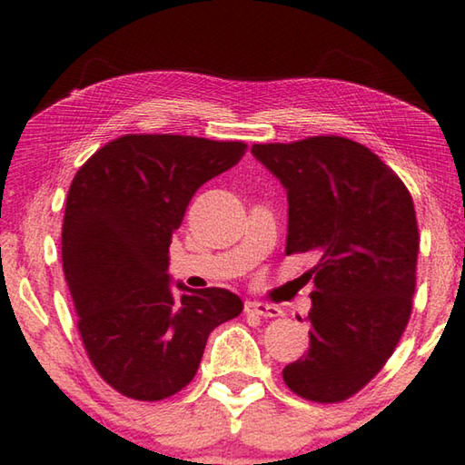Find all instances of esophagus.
Segmentation results:
<instances>
[{
	"instance_id": "esophagus-1",
	"label": "esophagus",
	"mask_w": 465,
	"mask_h": 465,
	"mask_svg": "<svg viewBox=\"0 0 465 465\" xmlns=\"http://www.w3.org/2000/svg\"><path fill=\"white\" fill-rule=\"evenodd\" d=\"M243 311H246L248 315H258V317H266V319H272V317H278L282 313L278 307L266 305V302H258V301H248L246 305H243Z\"/></svg>"
}]
</instances>
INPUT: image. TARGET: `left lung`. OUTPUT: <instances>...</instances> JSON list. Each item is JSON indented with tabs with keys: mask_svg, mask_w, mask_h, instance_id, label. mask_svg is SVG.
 I'll return each instance as SVG.
<instances>
[{
	"mask_svg": "<svg viewBox=\"0 0 465 465\" xmlns=\"http://www.w3.org/2000/svg\"><path fill=\"white\" fill-rule=\"evenodd\" d=\"M252 154L286 191V256L319 254L309 350L282 378L302 399L340 402L382 370L409 323L419 254L412 197L348 138L254 144Z\"/></svg>",
	"mask_w": 465,
	"mask_h": 465,
	"instance_id": "8db88e82",
	"label": "left lung"
}]
</instances>
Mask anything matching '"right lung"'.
I'll return each mask as SVG.
<instances>
[{
    "mask_svg": "<svg viewBox=\"0 0 465 465\" xmlns=\"http://www.w3.org/2000/svg\"><path fill=\"white\" fill-rule=\"evenodd\" d=\"M243 152V142L128 134L74 174L63 223L64 281L89 360L130 399L179 392L197 374L209 333L242 313L238 294L174 282L168 246L197 189Z\"/></svg>",
    "mask_w": 465,
    "mask_h": 465,
    "instance_id": "obj_1",
    "label": "right lung"
}]
</instances>
